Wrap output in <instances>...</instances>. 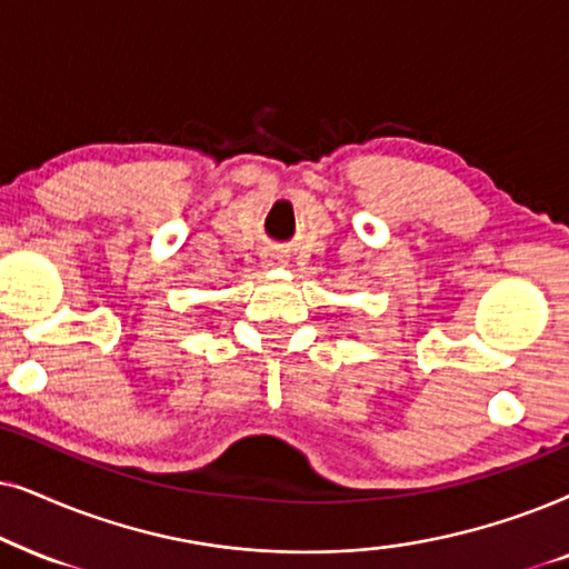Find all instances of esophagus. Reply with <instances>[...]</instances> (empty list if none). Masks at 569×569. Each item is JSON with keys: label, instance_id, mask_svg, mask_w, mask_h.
Here are the masks:
<instances>
[{"label": "esophagus", "instance_id": "obj_1", "mask_svg": "<svg viewBox=\"0 0 569 569\" xmlns=\"http://www.w3.org/2000/svg\"><path fill=\"white\" fill-rule=\"evenodd\" d=\"M276 260H278V254H272V260H270V264H276Z\"/></svg>", "mask_w": 569, "mask_h": 569}]
</instances>
